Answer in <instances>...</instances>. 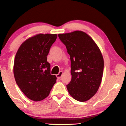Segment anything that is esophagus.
<instances>
[{
  "label": "esophagus",
  "instance_id": "34e87169",
  "mask_svg": "<svg viewBox=\"0 0 126 126\" xmlns=\"http://www.w3.org/2000/svg\"><path fill=\"white\" fill-rule=\"evenodd\" d=\"M63 72L62 71L59 72V73L58 74H57V78H58V79H60V78H61L62 76L63 75Z\"/></svg>",
  "mask_w": 126,
  "mask_h": 126
}]
</instances>
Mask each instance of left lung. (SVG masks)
Listing matches in <instances>:
<instances>
[{"label":"left lung","mask_w":126,"mask_h":126,"mask_svg":"<svg viewBox=\"0 0 126 126\" xmlns=\"http://www.w3.org/2000/svg\"><path fill=\"white\" fill-rule=\"evenodd\" d=\"M71 61L72 79L67 85L74 99L85 102L94 95L101 83L104 60L95 42L84 32L59 34Z\"/></svg>","instance_id":"obj_1"}]
</instances>
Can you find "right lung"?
Returning a JSON list of instances; mask_svg holds the SVG:
<instances>
[{
  "label": "right lung",
  "mask_w": 126,
  "mask_h": 126,
  "mask_svg": "<svg viewBox=\"0 0 126 126\" xmlns=\"http://www.w3.org/2000/svg\"><path fill=\"white\" fill-rule=\"evenodd\" d=\"M57 38L56 34H38L25 40L16 53L15 80L23 93L34 101L47 97L56 82L47 56Z\"/></svg>",
  "instance_id": "add662e5"
}]
</instances>
